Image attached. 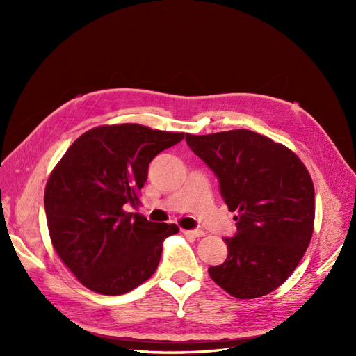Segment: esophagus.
<instances>
[{
	"mask_svg": "<svg viewBox=\"0 0 356 356\" xmlns=\"http://www.w3.org/2000/svg\"><path fill=\"white\" fill-rule=\"evenodd\" d=\"M182 233L187 236H193V238H202V236L204 234L202 230H182Z\"/></svg>",
	"mask_w": 356,
	"mask_h": 356,
	"instance_id": "esophagus-1",
	"label": "esophagus"
}]
</instances>
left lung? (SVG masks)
Returning <instances> with one entry per match:
<instances>
[{
  "instance_id": "left-lung-1",
  "label": "left lung",
  "mask_w": 356,
  "mask_h": 356,
  "mask_svg": "<svg viewBox=\"0 0 356 356\" xmlns=\"http://www.w3.org/2000/svg\"><path fill=\"white\" fill-rule=\"evenodd\" d=\"M191 152L220 182L236 212V233L225 238L227 258L208 268L215 284L236 298H257L281 286L303 258L315 221V188L289 148L246 129L186 134Z\"/></svg>"
}]
</instances>
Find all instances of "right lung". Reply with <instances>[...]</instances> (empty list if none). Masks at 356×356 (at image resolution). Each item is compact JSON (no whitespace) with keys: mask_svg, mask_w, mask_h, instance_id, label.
<instances>
[{"mask_svg":"<svg viewBox=\"0 0 356 356\" xmlns=\"http://www.w3.org/2000/svg\"><path fill=\"white\" fill-rule=\"evenodd\" d=\"M182 138L141 124L93 127L53 169L44 191L50 239L86 288L120 296L156 272L163 241L179 229L126 207L139 202L149 161Z\"/></svg>","mask_w":356,"mask_h":356,"instance_id":"add662e5","label":"right lung"}]
</instances>
